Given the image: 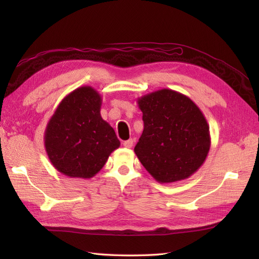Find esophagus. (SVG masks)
Returning a JSON list of instances; mask_svg holds the SVG:
<instances>
[{
  "mask_svg": "<svg viewBox=\"0 0 259 259\" xmlns=\"http://www.w3.org/2000/svg\"><path fill=\"white\" fill-rule=\"evenodd\" d=\"M133 144H134V140L133 139H128V140H125V142H123V146L125 148H132Z\"/></svg>",
  "mask_w": 259,
  "mask_h": 259,
  "instance_id": "34e87169",
  "label": "esophagus"
}]
</instances>
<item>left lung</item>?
<instances>
[{"label": "left lung", "instance_id": "left-lung-1", "mask_svg": "<svg viewBox=\"0 0 259 259\" xmlns=\"http://www.w3.org/2000/svg\"><path fill=\"white\" fill-rule=\"evenodd\" d=\"M144 132L134 151L156 182L189 178L204 163L210 147L204 114L184 94L163 89L137 99Z\"/></svg>", "mask_w": 259, "mask_h": 259}]
</instances>
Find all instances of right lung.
Wrapping results in <instances>:
<instances>
[{"mask_svg": "<svg viewBox=\"0 0 259 259\" xmlns=\"http://www.w3.org/2000/svg\"><path fill=\"white\" fill-rule=\"evenodd\" d=\"M100 94L82 86L61 100L45 128L44 145L53 166L71 178H92L120 147L114 130L103 120Z\"/></svg>", "mask_w": 259, "mask_h": 259, "instance_id": "add662e5", "label": "right lung"}]
</instances>
